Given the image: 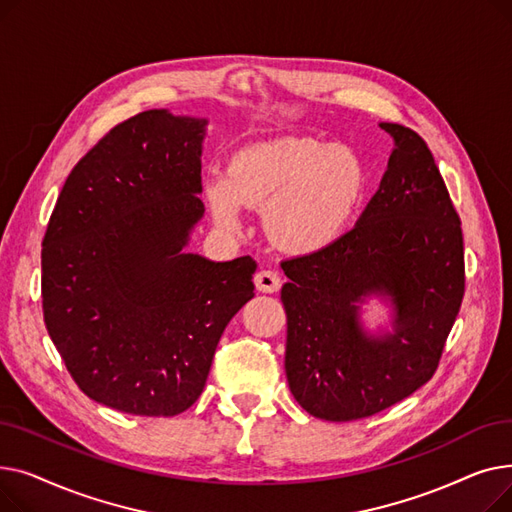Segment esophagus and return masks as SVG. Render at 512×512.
I'll return each mask as SVG.
<instances>
[{
	"mask_svg": "<svg viewBox=\"0 0 512 512\" xmlns=\"http://www.w3.org/2000/svg\"><path fill=\"white\" fill-rule=\"evenodd\" d=\"M255 286L259 292H278L282 286V280L278 276V272L274 270H261L255 274Z\"/></svg>",
	"mask_w": 512,
	"mask_h": 512,
	"instance_id": "34e87169",
	"label": "esophagus"
}]
</instances>
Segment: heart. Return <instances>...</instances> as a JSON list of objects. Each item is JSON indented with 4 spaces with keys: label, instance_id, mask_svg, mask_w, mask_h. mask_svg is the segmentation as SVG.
Segmentation results:
<instances>
[{
    "label": "heart",
    "instance_id": "heart-1",
    "mask_svg": "<svg viewBox=\"0 0 512 512\" xmlns=\"http://www.w3.org/2000/svg\"><path fill=\"white\" fill-rule=\"evenodd\" d=\"M365 186L355 151L286 134L234 153L226 178L207 186V201L224 226H238L240 207L265 211L267 236L280 249L311 255L344 234Z\"/></svg>",
    "mask_w": 512,
    "mask_h": 512
}]
</instances>
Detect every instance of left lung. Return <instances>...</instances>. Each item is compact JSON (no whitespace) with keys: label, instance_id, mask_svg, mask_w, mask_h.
I'll list each match as a JSON object with an SVG mask.
<instances>
[{"label":"left lung","instance_id":"1","mask_svg":"<svg viewBox=\"0 0 512 512\" xmlns=\"http://www.w3.org/2000/svg\"><path fill=\"white\" fill-rule=\"evenodd\" d=\"M380 128L394 149L355 228L282 263L288 386L326 421L371 417L432 380L465 294L461 220L432 151L407 126ZM369 296L391 303L392 331L362 326Z\"/></svg>","mask_w":512,"mask_h":512}]
</instances>
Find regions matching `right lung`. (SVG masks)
<instances>
[{
	"mask_svg": "<svg viewBox=\"0 0 512 512\" xmlns=\"http://www.w3.org/2000/svg\"><path fill=\"white\" fill-rule=\"evenodd\" d=\"M205 118L149 110L78 161L41 251L47 332L72 380L110 409L174 417L201 396L215 348L255 297L257 263L186 253Z\"/></svg>",
	"mask_w": 512,
	"mask_h": 512,
	"instance_id": "add662e5",
	"label": "right lung"
}]
</instances>
